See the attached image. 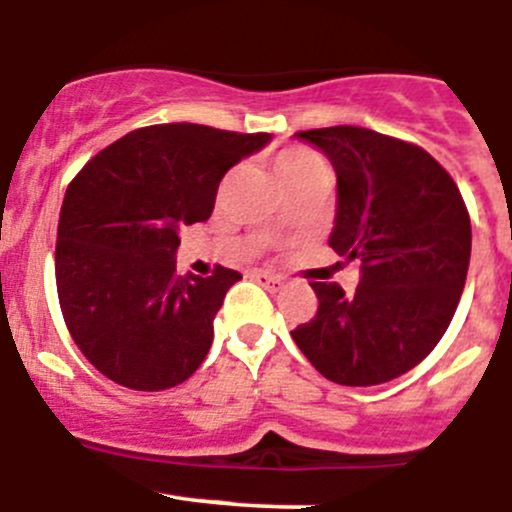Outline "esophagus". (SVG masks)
Instances as JSON below:
<instances>
[{
    "mask_svg": "<svg viewBox=\"0 0 512 512\" xmlns=\"http://www.w3.org/2000/svg\"><path fill=\"white\" fill-rule=\"evenodd\" d=\"M252 278H255L262 288L270 290V293H278V290L283 288V278H278V275H273V273H265V270H255V275H252Z\"/></svg>",
    "mask_w": 512,
    "mask_h": 512,
    "instance_id": "1",
    "label": "esophagus"
}]
</instances>
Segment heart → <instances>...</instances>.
<instances>
[{
    "instance_id": "1",
    "label": "heart",
    "mask_w": 512,
    "mask_h": 512,
    "mask_svg": "<svg viewBox=\"0 0 512 512\" xmlns=\"http://www.w3.org/2000/svg\"><path fill=\"white\" fill-rule=\"evenodd\" d=\"M316 163H321V160L313 153L301 150V147H290V150H283V153L275 155V173H278V178H285L298 173V170L311 168Z\"/></svg>"
}]
</instances>
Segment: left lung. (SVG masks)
<instances>
[{
  "label": "left lung",
  "mask_w": 512,
  "mask_h": 512,
  "mask_svg": "<svg viewBox=\"0 0 512 512\" xmlns=\"http://www.w3.org/2000/svg\"><path fill=\"white\" fill-rule=\"evenodd\" d=\"M336 170L329 247L359 262L357 288L311 283L319 311L290 331L326 380L380 385L439 344L462 298L472 224L454 178L423 147L365 127L298 132Z\"/></svg>",
  "instance_id": "1"
}]
</instances>
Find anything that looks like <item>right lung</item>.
Segmentation results:
<instances>
[{"label": "right lung", "instance_id": "1", "mask_svg": "<svg viewBox=\"0 0 512 512\" xmlns=\"http://www.w3.org/2000/svg\"><path fill=\"white\" fill-rule=\"evenodd\" d=\"M267 142V132L153 124L104 147L68 183L55 285L73 342L101 375L153 393L199 370L242 275L222 265L209 278L178 275V229L206 222L224 173Z\"/></svg>", "mask_w": 512, "mask_h": 512}]
</instances>
